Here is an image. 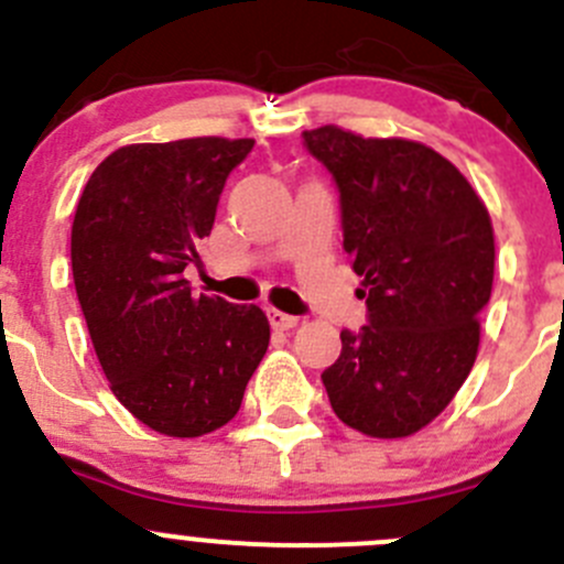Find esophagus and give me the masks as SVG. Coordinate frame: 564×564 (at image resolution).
<instances>
[{
  "instance_id": "esophagus-1",
  "label": "esophagus",
  "mask_w": 564,
  "mask_h": 564,
  "mask_svg": "<svg viewBox=\"0 0 564 564\" xmlns=\"http://www.w3.org/2000/svg\"><path fill=\"white\" fill-rule=\"evenodd\" d=\"M269 321H271V326L276 328V332H290V328L299 326V317L288 315V312H280V310H271Z\"/></svg>"
}]
</instances>
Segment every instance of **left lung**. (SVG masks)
I'll list each match as a JSON object with an SVG mask.
<instances>
[{
    "mask_svg": "<svg viewBox=\"0 0 564 564\" xmlns=\"http://www.w3.org/2000/svg\"><path fill=\"white\" fill-rule=\"evenodd\" d=\"M304 142L337 181L343 249L370 312L359 334H339L323 387L354 431L414 436L477 359L496 258L488 208L453 161L414 139L321 126Z\"/></svg>",
    "mask_w": 564,
    "mask_h": 564,
    "instance_id": "1",
    "label": "left lung"
}]
</instances>
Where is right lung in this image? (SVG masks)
Masks as SVG:
<instances>
[{"label": "right lung", "mask_w": 564, "mask_h": 564, "mask_svg": "<svg viewBox=\"0 0 564 564\" xmlns=\"http://www.w3.org/2000/svg\"><path fill=\"white\" fill-rule=\"evenodd\" d=\"M252 148L225 137L126 144L95 166L76 205L70 263L93 348L115 398L161 436L227 425L269 350L260 306L194 295L183 280Z\"/></svg>", "instance_id": "right-lung-1"}]
</instances>
